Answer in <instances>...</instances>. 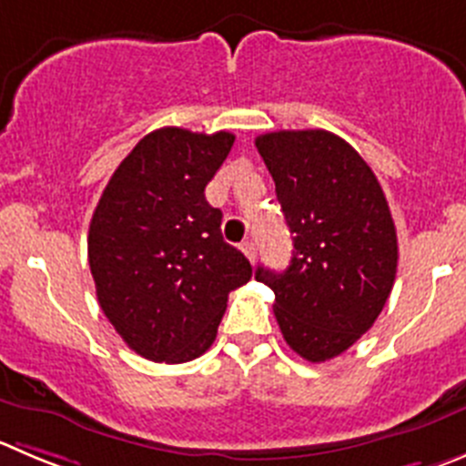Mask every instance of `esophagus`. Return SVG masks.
<instances>
[{"instance_id": "34e87169", "label": "esophagus", "mask_w": 466, "mask_h": 466, "mask_svg": "<svg viewBox=\"0 0 466 466\" xmlns=\"http://www.w3.org/2000/svg\"><path fill=\"white\" fill-rule=\"evenodd\" d=\"M240 249L245 251V256H247V258H249L251 263H254V260H256V254H258V249H256V242H254V240H247V242H242V245H240Z\"/></svg>"}]
</instances>
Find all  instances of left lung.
Segmentation results:
<instances>
[{
	"mask_svg": "<svg viewBox=\"0 0 466 466\" xmlns=\"http://www.w3.org/2000/svg\"><path fill=\"white\" fill-rule=\"evenodd\" d=\"M292 233L286 272L256 269L274 290L286 343L311 363L357 343L382 313L398 268L387 197L361 155L327 130L256 137Z\"/></svg>",
	"mask_w": 466,
	"mask_h": 466,
	"instance_id": "1",
	"label": "left lung"
}]
</instances>
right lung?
I'll return each instance as SVG.
<instances>
[{
    "label": "right lung",
    "mask_w": 466,
    "mask_h": 466,
    "mask_svg": "<svg viewBox=\"0 0 466 466\" xmlns=\"http://www.w3.org/2000/svg\"><path fill=\"white\" fill-rule=\"evenodd\" d=\"M236 137L159 127L118 164L88 226L100 309L150 361L201 357L217 336L228 292L251 279L224 242L221 210L206 201Z\"/></svg>",
    "instance_id": "right-lung-1"
}]
</instances>
